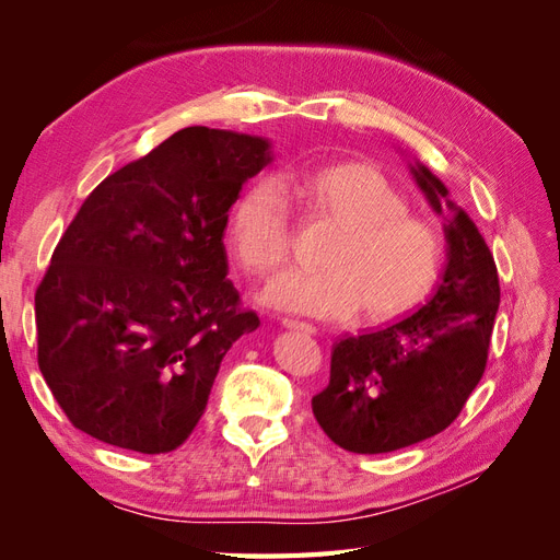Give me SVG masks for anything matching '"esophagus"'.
<instances>
[{
	"label": "esophagus",
	"mask_w": 560,
	"mask_h": 560,
	"mask_svg": "<svg viewBox=\"0 0 560 560\" xmlns=\"http://www.w3.org/2000/svg\"><path fill=\"white\" fill-rule=\"evenodd\" d=\"M282 327L294 329V331H306V334L317 331L313 325H308V322H301V319H294V317H282Z\"/></svg>",
	"instance_id": "34e87169"
}]
</instances>
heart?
<instances>
[{"mask_svg": "<svg viewBox=\"0 0 560 560\" xmlns=\"http://www.w3.org/2000/svg\"><path fill=\"white\" fill-rule=\"evenodd\" d=\"M299 198L338 231L322 247L317 270L270 284L264 301L278 311L322 319L354 315L364 325L393 319L425 299L446 261V241L376 167L322 165L254 182L229 222V247L249 276L278 273L290 257V206Z\"/></svg>", "mask_w": 560, "mask_h": 560, "instance_id": "b5f03b06", "label": "heart"}]
</instances>
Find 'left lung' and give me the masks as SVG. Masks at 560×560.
Instances as JSON below:
<instances>
[{"instance_id": "1", "label": "left lung", "mask_w": 560, "mask_h": 560, "mask_svg": "<svg viewBox=\"0 0 560 560\" xmlns=\"http://www.w3.org/2000/svg\"><path fill=\"white\" fill-rule=\"evenodd\" d=\"M409 173L444 219L446 264L425 306L334 343L313 413L350 453L399 451L446 430L483 376L500 306L498 268L477 224L428 165L409 159Z\"/></svg>"}]
</instances>
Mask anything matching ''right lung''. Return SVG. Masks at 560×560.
I'll use <instances>...</instances> for the list:
<instances>
[{"label":"right lung","instance_id":"obj_1","mask_svg":"<svg viewBox=\"0 0 560 560\" xmlns=\"http://www.w3.org/2000/svg\"><path fill=\"white\" fill-rule=\"evenodd\" d=\"M270 161L266 138L191 126L83 200L35 296L39 369L74 428L138 453L194 432L224 354L261 325L224 231Z\"/></svg>","mask_w":560,"mask_h":560}]
</instances>
